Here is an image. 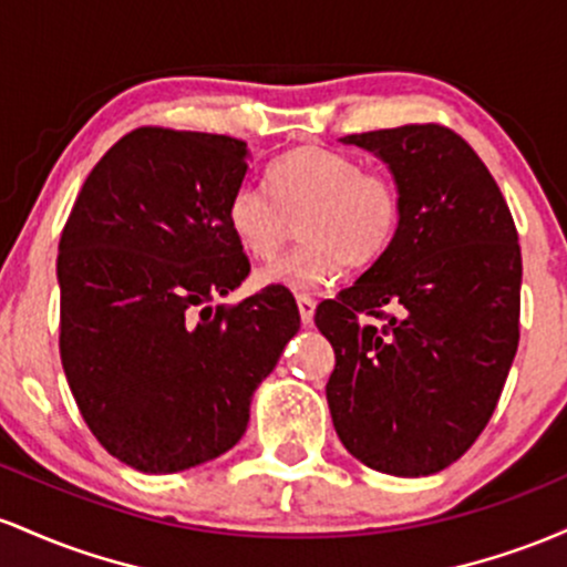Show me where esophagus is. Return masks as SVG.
Instances as JSON below:
<instances>
[{
  "label": "esophagus",
  "mask_w": 567,
  "mask_h": 567,
  "mask_svg": "<svg viewBox=\"0 0 567 567\" xmlns=\"http://www.w3.org/2000/svg\"><path fill=\"white\" fill-rule=\"evenodd\" d=\"M297 308H300V318H302V323H305V327H310V323H313L316 302L310 300V297L300 295V297H297Z\"/></svg>",
  "instance_id": "34e87169"
}]
</instances>
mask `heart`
<instances>
[{"mask_svg": "<svg viewBox=\"0 0 567 567\" xmlns=\"http://www.w3.org/2000/svg\"><path fill=\"white\" fill-rule=\"evenodd\" d=\"M227 227L254 259H272L300 219L305 244L257 272L259 284L313 291L332 284L351 259L372 265L391 249L402 216L399 187L346 152L291 150L267 168V189L244 182L225 206Z\"/></svg>", "mask_w": 567, "mask_h": 567, "instance_id": "obj_1", "label": "heart"}]
</instances>
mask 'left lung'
<instances>
[{
  "label": "left lung",
  "mask_w": 567,
  "mask_h": 567,
  "mask_svg": "<svg viewBox=\"0 0 567 567\" xmlns=\"http://www.w3.org/2000/svg\"><path fill=\"white\" fill-rule=\"evenodd\" d=\"M340 142L388 165L402 216L391 249L316 308L337 359L329 412L364 466L429 476L472 447L504 391L519 342L517 227L485 163L450 128L402 125Z\"/></svg>",
  "instance_id": "1"
}]
</instances>
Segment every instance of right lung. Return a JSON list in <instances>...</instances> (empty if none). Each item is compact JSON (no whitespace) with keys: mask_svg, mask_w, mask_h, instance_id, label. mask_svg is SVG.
I'll use <instances>...</instances> for the list:
<instances>
[{"mask_svg":"<svg viewBox=\"0 0 567 567\" xmlns=\"http://www.w3.org/2000/svg\"><path fill=\"white\" fill-rule=\"evenodd\" d=\"M246 142L136 128L95 163L59 244L61 364L87 429L144 474L235 447L257 385L300 332L286 286L212 308L251 265L225 206Z\"/></svg>","mask_w":567,"mask_h":567,"instance_id":"1","label":"right lung"}]
</instances>
